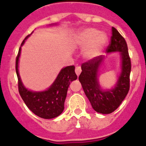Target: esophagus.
I'll list each match as a JSON object with an SVG mask.
<instances>
[{
  "mask_svg": "<svg viewBox=\"0 0 146 146\" xmlns=\"http://www.w3.org/2000/svg\"><path fill=\"white\" fill-rule=\"evenodd\" d=\"M81 72V68L80 66H76L75 68V73L77 76H79Z\"/></svg>",
  "mask_w": 146,
  "mask_h": 146,
  "instance_id": "34e87169",
  "label": "esophagus"
}]
</instances>
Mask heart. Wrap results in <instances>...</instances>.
Listing matches in <instances>:
<instances>
[{"instance_id": "b5f03b06", "label": "heart", "mask_w": 146, "mask_h": 146, "mask_svg": "<svg viewBox=\"0 0 146 146\" xmlns=\"http://www.w3.org/2000/svg\"><path fill=\"white\" fill-rule=\"evenodd\" d=\"M77 42L82 47H86L84 56L87 59H94L99 56L108 42V36L96 28L83 30L77 36Z\"/></svg>"}]
</instances>
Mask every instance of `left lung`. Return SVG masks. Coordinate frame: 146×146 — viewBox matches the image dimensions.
<instances>
[{
	"label": "left lung",
	"instance_id": "obj_1",
	"mask_svg": "<svg viewBox=\"0 0 146 146\" xmlns=\"http://www.w3.org/2000/svg\"><path fill=\"white\" fill-rule=\"evenodd\" d=\"M107 52H119L121 58V72L113 88L104 91L98 80L99 68L104 63V57L99 55L81 66L82 72L79 80L85 94L95 111L102 114L114 112L126 96L129 90V76L131 72V60L127 44L119 32L112 27L110 43Z\"/></svg>",
	"mask_w": 146,
	"mask_h": 146
}]
</instances>
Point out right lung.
<instances>
[{
	"label": "right lung",
	"instance_id": "1",
	"mask_svg": "<svg viewBox=\"0 0 146 146\" xmlns=\"http://www.w3.org/2000/svg\"><path fill=\"white\" fill-rule=\"evenodd\" d=\"M32 33L28 35L23 40L21 47ZM21 47L19 49V52L16 58L15 68L18 78V89L22 99L27 107L40 118L50 119L58 116L64 110V102L66 97L68 88L71 82L75 80L77 78L74 72V66H69L63 68L53 83L46 91H30L23 86L18 71Z\"/></svg>",
	"mask_w": 146,
	"mask_h": 146
}]
</instances>
